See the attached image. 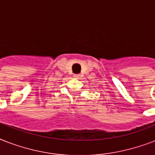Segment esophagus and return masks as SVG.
Listing matches in <instances>:
<instances>
[{
    "label": "esophagus",
    "mask_w": 155,
    "mask_h": 155,
    "mask_svg": "<svg viewBox=\"0 0 155 155\" xmlns=\"http://www.w3.org/2000/svg\"><path fill=\"white\" fill-rule=\"evenodd\" d=\"M79 76H80V75H78V74H75V75H74V77L75 78H79Z\"/></svg>",
    "instance_id": "obj_1"
}]
</instances>
